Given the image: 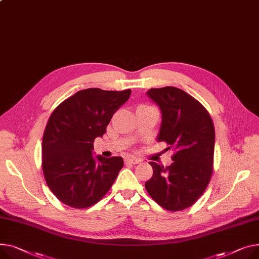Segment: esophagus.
I'll list each match as a JSON object with an SVG mask.
<instances>
[{
    "mask_svg": "<svg viewBox=\"0 0 259 259\" xmlns=\"http://www.w3.org/2000/svg\"><path fill=\"white\" fill-rule=\"evenodd\" d=\"M126 162L131 163V164H137V163L142 162V159L134 157V156H128V157H126Z\"/></svg>",
    "mask_w": 259,
    "mask_h": 259,
    "instance_id": "obj_1",
    "label": "esophagus"
}]
</instances>
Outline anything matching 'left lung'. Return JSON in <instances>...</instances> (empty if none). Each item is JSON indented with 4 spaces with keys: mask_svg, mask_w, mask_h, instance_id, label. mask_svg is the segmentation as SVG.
<instances>
[{
    "mask_svg": "<svg viewBox=\"0 0 259 259\" xmlns=\"http://www.w3.org/2000/svg\"><path fill=\"white\" fill-rule=\"evenodd\" d=\"M147 96L159 106L162 119L158 142L174 150L169 166L151 161L153 176L145 184L148 194L170 211L191 207L207 187L213 169L214 127L199 101L182 90L165 86Z\"/></svg>",
    "mask_w": 259,
    "mask_h": 259,
    "instance_id": "8db88e82",
    "label": "left lung"
}]
</instances>
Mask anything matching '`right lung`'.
Instances as JSON below:
<instances>
[{
	"label": "right lung",
	"instance_id": "1",
	"mask_svg": "<svg viewBox=\"0 0 259 259\" xmlns=\"http://www.w3.org/2000/svg\"><path fill=\"white\" fill-rule=\"evenodd\" d=\"M131 90L88 89L52 112L42 137V170L56 198L73 208H88L104 197L124 165L122 157L94 156V142L106 132Z\"/></svg>",
	"mask_w": 259,
	"mask_h": 259
}]
</instances>
